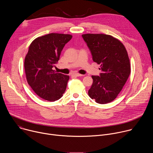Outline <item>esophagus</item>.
Masks as SVG:
<instances>
[{
	"label": "esophagus",
	"mask_w": 153,
	"mask_h": 153,
	"mask_svg": "<svg viewBox=\"0 0 153 153\" xmlns=\"http://www.w3.org/2000/svg\"><path fill=\"white\" fill-rule=\"evenodd\" d=\"M82 74H80L79 73H72L71 74V76L72 77H79V76H82Z\"/></svg>",
	"instance_id": "obj_1"
}]
</instances>
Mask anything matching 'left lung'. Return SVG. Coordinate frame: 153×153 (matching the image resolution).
<instances>
[{"instance_id": "obj_1", "label": "left lung", "mask_w": 153, "mask_h": 153, "mask_svg": "<svg viewBox=\"0 0 153 153\" xmlns=\"http://www.w3.org/2000/svg\"><path fill=\"white\" fill-rule=\"evenodd\" d=\"M82 36L101 70L99 76H91L93 82L88 95L100 104L111 102L121 91L130 74L127 51L120 40L110 35L85 34Z\"/></svg>"}]
</instances>
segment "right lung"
Masks as SVG:
<instances>
[{
    "instance_id": "add662e5",
    "label": "right lung",
    "mask_w": 153,
    "mask_h": 153,
    "mask_svg": "<svg viewBox=\"0 0 153 153\" xmlns=\"http://www.w3.org/2000/svg\"><path fill=\"white\" fill-rule=\"evenodd\" d=\"M72 38L70 34L50 33L34 39L25 59L28 83L40 97L54 102L63 96L69 76L53 70L64 46Z\"/></svg>"
}]
</instances>
